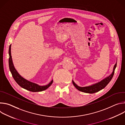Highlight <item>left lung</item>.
Listing matches in <instances>:
<instances>
[{
	"mask_svg": "<svg viewBox=\"0 0 125 125\" xmlns=\"http://www.w3.org/2000/svg\"><path fill=\"white\" fill-rule=\"evenodd\" d=\"M116 66H117V62L114 66L112 73L109 76L106 77L104 79L102 80L101 81L97 83H96L95 84H94L92 85L88 86H84V87H80L78 85H77L73 81H72L73 83L77 90L81 92L85 93H88V94H94V93L98 92L100 90H102L103 88H104L110 82V81L112 79L113 76L114 75V71Z\"/></svg>",
	"mask_w": 125,
	"mask_h": 125,
	"instance_id": "left-lung-1",
	"label": "left lung"
}]
</instances>
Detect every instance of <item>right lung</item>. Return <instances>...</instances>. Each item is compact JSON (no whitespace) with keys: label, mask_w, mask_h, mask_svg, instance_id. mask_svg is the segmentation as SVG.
Returning <instances> with one entry per match:
<instances>
[{"label":"right lung","mask_w":125,"mask_h":125,"mask_svg":"<svg viewBox=\"0 0 125 125\" xmlns=\"http://www.w3.org/2000/svg\"><path fill=\"white\" fill-rule=\"evenodd\" d=\"M11 45L10 44L9 48V67L12 75L16 82L22 88L32 92H42L48 88L52 84L53 80H52L48 84L46 85L41 86L37 83H32L26 80L22 76H21V75H20V74L18 73L13 63L11 53Z\"/></svg>","instance_id":"1"}]
</instances>
